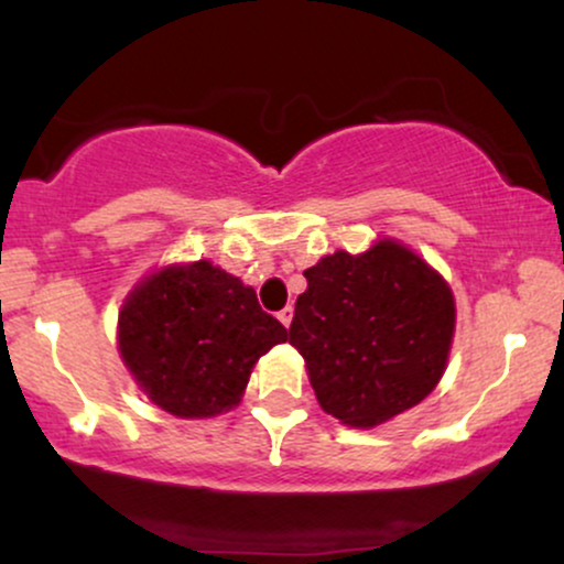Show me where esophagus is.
<instances>
[{
	"instance_id": "34e87169",
	"label": "esophagus",
	"mask_w": 564,
	"mask_h": 564,
	"mask_svg": "<svg viewBox=\"0 0 564 564\" xmlns=\"http://www.w3.org/2000/svg\"><path fill=\"white\" fill-rule=\"evenodd\" d=\"M291 318H294V307H291V304H286V307L281 310V313H278V321L283 323V326H291Z\"/></svg>"
}]
</instances>
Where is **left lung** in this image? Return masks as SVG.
<instances>
[{
  "instance_id": "8db88e82",
  "label": "left lung",
  "mask_w": 564,
  "mask_h": 564,
  "mask_svg": "<svg viewBox=\"0 0 564 564\" xmlns=\"http://www.w3.org/2000/svg\"><path fill=\"white\" fill-rule=\"evenodd\" d=\"M289 345L300 349L321 408L349 426H377L437 387L456 304L448 283L398 241L334 251L304 270Z\"/></svg>"
}]
</instances>
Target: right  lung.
<instances>
[{"label":"right lung","instance_id":"right-lung-1","mask_svg":"<svg viewBox=\"0 0 564 564\" xmlns=\"http://www.w3.org/2000/svg\"><path fill=\"white\" fill-rule=\"evenodd\" d=\"M286 339L254 289L206 260L142 278L119 313L121 360L148 400L180 419L238 405L257 360Z\"/></svg>","mask_w":564,"mask_h":564}]
</instances>
